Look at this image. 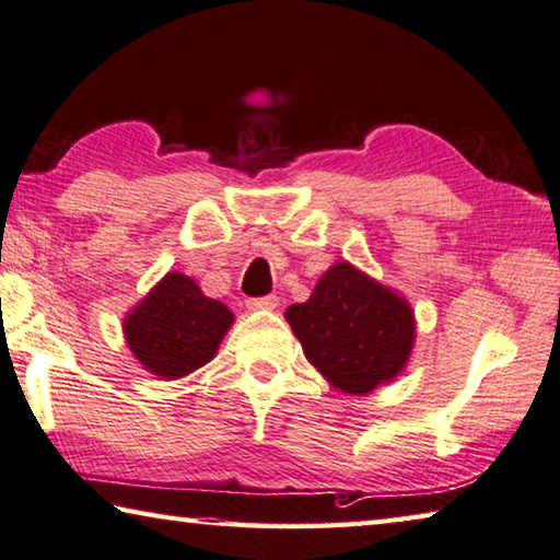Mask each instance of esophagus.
<instances>
[{"label": "esophagus", "instance_id": "esophagus-1", "mask_svg": "<svg viewBox=\"0 0 560 560\" xmlns=\"http://www.w3.org/2000/svg\"><path fill=\"white\" fill-rule=\"evenodd\" d=\"M275 307H278V298H275V295L248 300V310H253V312H270Z\"/></svg>", "mask_w": 560, "mask_h": 560}]
</instances>
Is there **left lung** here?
<instances>
[{"instance_id":"8db88e82","label":"left lung","mask_w":560,"mask_h":560,"mask_svg":"<svg viewBox=\"0 0 560 560\" xmlns=\"http://www.w3.org/2000/svg\"><path fill=\"white\" fill-rule=\"evenodd\" d=\"M285 319L310 364L349 396L396 381L416 347L410 302L349 260L331 265L307 302L288 307Z\"/></svg>"}]
</instances>
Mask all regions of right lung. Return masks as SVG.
I'll use <instances>...</instances> for the list:
<instances>
[{
	"instance_id": "1",
	"label": "right lung",
	"mask_w": 560,
	"mask_h": 560,
	"mask_svg": "<svg viewBox=\"0 0 560 560\" xmlns=\"http://www.w3.org/2000/svg\"><path fill=\"white\" fill-rule=\"evenodd\" d=\"M233 312L206 298L199 282L184 272H166L122 319V335L144 371L176 381L209 364Z\"/></svg>"
}]
</instances>
